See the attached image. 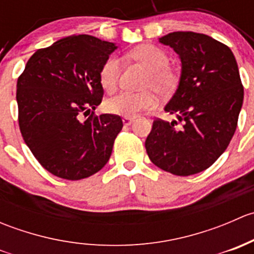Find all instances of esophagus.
Listing matches in <instances>:
<instances>
[{"label":"esophagus","mask_w":254,"mask_h":254,"mask_svg":"<svg viewBox=\"0 0 254 254\" xmlns=\"http://www.w3.org/2000/svg\"><path fill=\"white\" fill-rule=\"evenodd\" d=\"M132 122H134V118H131V117H124V118H123V124H124V125H130Z\"/></svg>","instance_id":"34e87169"}]
</instances>
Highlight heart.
<instances>
[{
    "label": "heart",
    "mask_w": 254,
    "mask_h": 254,
    "mask_svg": "<svg viewBox=\"0 0 254 254\" xmlns=\"http://www.w3.org/2000/svg\"><path fill=\"white\" fill-rule=\"evenodd\" d=\"M130 56L150 68L145 81V87L148 89L143 92L123 91L109 98L106 102V109L112 114L135 117L141 111L155 108L158 97L154 90L166 96L172 93L178 84V76L167 66L170 59L162 49L150 44L139 45L130 51ZM120 67V60L115 55L109 56L102 65L99 77L102 86L108 92L114 91L119 83Z\"/></svg>",
    "instance_id": "heart-1"
}]
</instances>
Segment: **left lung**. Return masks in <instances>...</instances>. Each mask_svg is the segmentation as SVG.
<instances>
[{
    "label": "left lung",
    "mask_w": 254,
    "mask_h": 254,
    "mask_svg": "<svg viewBox=\"0 0 254 254\" xmlns=\"http://www.w3.org/2000/svg\"><path fill=\"white\" fill-rule=\"evenodd\" d=\"M158 40L181 59L178 87L165 112L175 114L183 127L156 119L146 152L166 172L195 175L224 153L236 131L243 103L236 59L227 45L200 33L173 32Z\"/></svg>",
    "instance_id": "1"
}]
</instances>
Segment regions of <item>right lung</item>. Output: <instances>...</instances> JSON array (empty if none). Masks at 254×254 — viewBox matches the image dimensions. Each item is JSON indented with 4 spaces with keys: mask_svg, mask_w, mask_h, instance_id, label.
<instances>
[{
    "mask_svg": "<svg viewBox=\"0 0 254 254\" xmlns=\"http://www.w3.org/2000/svg\"><path fill=\"white\" fill-rule=\"evenodd\" d=\"M118 47L71 35L35 51L17 81L18 122L24 142L51 175L78 181L106 166L122 118L89 113L102 102V65ZM81 115L89 118L82 120Z\"/></svg>",
    "mask_w": 254,
    "mask_h": 254,
    "instance_id": "1",
    "label": "right lung"
}]
</instances>
